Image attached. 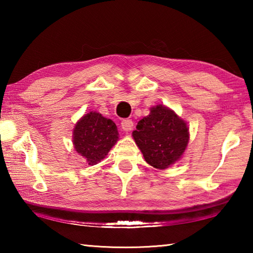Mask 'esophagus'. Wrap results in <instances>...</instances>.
Returning a JSON list of instances; mask_svg holds the SVG:
<instances>
[{
	"mask_svg": "<svg viewBox=\"0 0 253 253\" xmlns=\"http://www.w3.org/2000/svg\"><path fill=\"white\" fill-rule=\"evenodd\" d=\"M132 127H134V123L130 119H125V121L122 122V129L124 131H130Z\"/></svg>",
	"mask_w": 253,
	"mask_h": 253,
	"instance_id": "34e87169",
	"label": "esophagus"
}]
</instances>
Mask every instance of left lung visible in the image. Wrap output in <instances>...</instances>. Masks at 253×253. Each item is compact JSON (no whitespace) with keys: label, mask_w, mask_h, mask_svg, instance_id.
I'll return each instance as SVG.
<instances>
[{"label":"left lung","mask_w":253,"mask_h":253,"mask_svg":"<svg viewBox=\"0 0 253 253\" xmlns=\"http://www.w3.org/2000/svg\"><path fill=\"white\" fill-rule=\"evenodd\" d=\"M137 147L149 165L166 169L181 160L190 140L187 123L169 107L156 105L132 131Z\"/></svg>","instance_id":"8db88e82"}]
</instances>
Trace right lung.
<instances>
[{"label": "right lung", "instance_id": "1", "mask_svg": "<svg viewBox=\"0 0 253 253\" xmlns=\"http://www.w3.org/2000/svg\"><path fill=\"white\" fill-rule=\"evenodd\" d=\"M118 139L116 124L97 111L84 115L76 123L72 131L76 152L91 166L104 160Z\"/></svg>", "mask_w": 253, "mask_h": 253}]
</instances>
